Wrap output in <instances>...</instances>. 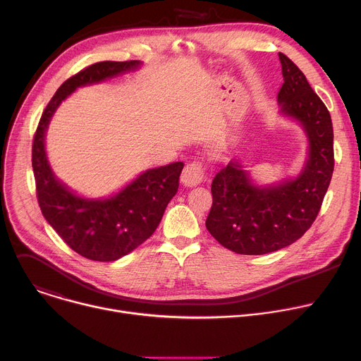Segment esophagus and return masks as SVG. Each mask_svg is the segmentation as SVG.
Segmentation results:
<instances>
[{"label": "esophagus", "instance_id": "1", "mask_svg": "<svg viewBox=\"0 0 361 361\" xmlns=\"http://www.w3.org/2000/svg\"><path fill=\"white\" fill-rule=\"evenodd\" d=\"M204 178V167L203 162L200 161H192L184 167L181 174V183L185 187H195L199 185Z\"/></svg>", "mask_w": 361, "mask_h": 361}]
</instances>
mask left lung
Returning a JSON list of instances; mask_svg holds the SVG:
<instances>
[{
    "label": "left lung",
    "mask_w": 361,
    "mask_h": 361,
    "mask_svg": "<svg viewBox=\"0 0 361 361\" xmlns=\"http://www.w3.org/2000/svg\"><path fill=\"white\" fill-rule=\"evenodd\" d=\"M279 60L281 112L304 128L308 159L297 178L269 187L252 184L239 159L216 174L206 227L221 246L239 255L271 253L302 238L318 216L334 171L330 112L297 64L283 53Z\"/></svg>",
    "instance_id": "obj_1"
}]
</instances>
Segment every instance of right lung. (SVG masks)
Listing matches in <instances>:
<instances>
[{
	"mask_svg": "<svg viewBox=\"0 0 361 361\" xmlns=\"http://www.w3.org/2000/svg\"><path fill=\"white\" fill-rule=\"evenodd\" d=\"M138 60L99 61L64 82L47 104L32 140L31 164L44 219L71 249L90 260L112 262L144 243L178 190L183 162L145 171L105 200L82 199L53 174L44 151L47 125L63 99L80 86L140 68Z\"/></svg>",
	"mask_w": 361,
	"mask_h": 361,
	"instance_id": "right-lung-1",
	"label": "right lung"
}]
</instances>
